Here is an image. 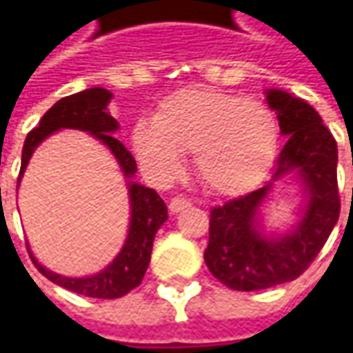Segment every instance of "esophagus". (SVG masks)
Segmentation results:
<instances>
[{"instance_id":"obj_1","label":"esophagus","mask_w":353,"mask_h":353,"mask_svg":"<svg viewBox=\"0 0 353 353\" xmlns=\"http://www.w3.org/2000/svg\"><path fill=\"white\" fill-rule=\"evenodd\" d=\"M188 206H190V200H188V198L174 196L172 200H170L169 210H170V214H176V212L184 210V208H188Z\"/></svg>"}]
</instances>
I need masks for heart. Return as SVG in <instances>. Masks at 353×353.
<instances>
[{"mask_svg": "<svg viewBox=\"0 0 353 353\" xmlns=\"http://www.w3.org/2000/svg\"><path fill=\"white\" fill-rule=\"evenodd\" d=\"M279 128L263 103L204 88H186L159 105L153 121H139L133 147L143 167L169 179L192 151L198 179L214 192L237 194L271 167Z\"/></svg>", "mask_w": 353, "mask_h": 353, "instance_id": "1", "label": "heart"}]
</instances>
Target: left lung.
Masks as SVG:
<instances>
[{"label":"left lung","mask_w":353,"mask_h":353,"mask_svg":"<svg viewBox=\"0 0 353 353\" xmlns=\"http://www.w3.org/2000/svg\"><path fill=\"white\" fill-rule=\"evenodd\" d=\"M267 102L277 112L281 133L287 135L271 181L296 170L308 190V204L296 228L277 239L261 236L253 220L271 183L212 208L204 261L212 275L234 291H261L301 277L340 216L338 147L332 133L312 105L287 92L269 90Z\"/></svg>","instance_id":"8db88e82"}]
</instances>
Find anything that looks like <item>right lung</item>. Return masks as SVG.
Wrapping results in <instances>:
<instances>
[{
  "label": "right lung",
  "instance_id": "add662e5",
  "mask_svg": "<svg viewBox=\"0 0 353 353\" xmlns=\"http://www.w3.org/2000/svg\"><path fill=\"white\" fill-rule=\"evenodd\" d=\"M110 100H112V94L108 90L88 88L72 96H66L54 103L47 114L41 117L39 125L27 133V139L23 145V155H21L19 179L33 155L34 147L45 137H48L52 131L62 128L82 129V131L94 133V137H98L112 149V153L119 161L123 174L133 176L137 172L135 159L125 149V145L112 135L117 129V121L108 112ZM129 196H131L129 236L125 239L123 250L119 251V255L114 259V263L108 265L102 273L84 279L61 277L37 263L33 255L29 253L34 267L48 281L61 285L68 291L92 296V299H119L129 291H133L135 287H139L151 261V250H153L157 230L165 224L169 214H167L165 200L159 196L153 188L129 183Z\"/></svg>",
  "mask_w": 353,
  "mask_h": 353
}]
</instances>
